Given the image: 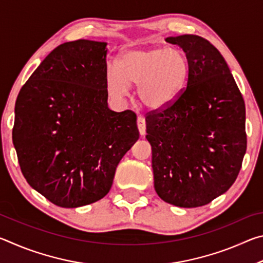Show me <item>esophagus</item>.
Listing matches in <instances>:
<instances>
[{"label": "esophagus", "instance_id": "esophagus-1", "mask_svg": "<svg viewBox=\"0 0 263 263\" xmlns=\"http://www.w3.org/2000/svg\"><path fill=\"white\" fill-rule=\"evenodd\" d=\"M137 125H138V130H139L140 136H145L146 133V122H145V118L141 117L139 116L137 119Z\"/></svg>", "mask_w": 263, "mask_h": 263}]
</instances>
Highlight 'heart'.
Wrapping results in <instances>:
<instances>
[{"instance_id":"obj_1","label":"heart","mask_w":263,"mask_h":263,"mask_svg":"<svg viewBox=\"0 0 263 263\" xmlns=\"http://www.w3.org/2000/svg\"><path fill=\"white\" fill-rule=\"evenodd\" d=\"M189 60L180 47H136L121 53L117 64L109 66L105 87L115 100L138 86L140 103L149 110H164L183 92L189 78Z\"/></svg>"}]
</instances>
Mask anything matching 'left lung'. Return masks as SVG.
Segmentation results:
<instances>
[{
    "label": "left lung",
    "mask_w": 263,
    "mask_h": 263,
    "mask_svg": "<svg viewBox=\"0 0 263 263\" xmlns=\"http://www.w3.org/2000/svg\"><path fill=\"white\" fill-rule=\"evenodd\" d=\"M189 60L186 88L174 104L146 117L154 189L180 208L226 193L246 153L245 102L224 57L199 35L167 37Z\"/></svg>",
    "instance_id": "left-lung-1"
}]
</instances>
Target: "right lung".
Listing matches in <instances>:
<instances>
[{"instance_id": "1", "label": "right lung", "mask_w": 263, "mask_h": 263, "mask_svg": "<svg viewBox=\"0 0 263 263\" xmlns=\"http://www.w3.org/2000/svg\"><path fill=\"white\" fill-rule=\"evenodd\" d=\"M106 45L89 39L61 44L17 96L12 141L22 173L58 206L103 198L139 138L135 112L108 106Z\"/></svg>"}]
</instances>
